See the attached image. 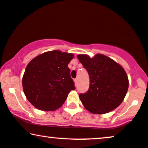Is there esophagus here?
I'll return each mask as SVG.
<instances>
[{"instance_id":"obj_1","label":"esophagus","mask_w":148,"mask_h":148,"mask_svg":"<svg viewBox=\"0 0 148 148\" xmlns=\"http://www.w3.org/2000/svg\"><path fill=\"white\" fill-rule=\"evenodd\" d=\"M74 83H75V85H76L78 84V79L77 78H75V79L74 80Z\"/></svg>"}]
</instances>
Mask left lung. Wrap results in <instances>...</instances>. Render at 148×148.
Listing matches in <instances>:
<instances>
[{"mask_svg": "<svg viewBox=\"0 0 148 148\" xmlns=\"http://www.w3.org/2000/svg\"><path fill=\"white\" fill-rule=\"evenodd\" d=\"M77 57L89 76V88L79 98L91 113L104 114L120 105L128 89V78L124 69L102 54L93 57L78 55Z\"/></svg>", "mask_w": 148, "mask_h": 148, "instance_id": "left-lung-1", "label": "left lung"}]
</instances>
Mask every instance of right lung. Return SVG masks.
<instances>
[{"label":"right lung","instance_id":"obj_1","mask_svg":"<svg viewBox=\"0 0 148 148\" xmlns=\"http://www.w3.org/2000/svg\"><path fill=\"white\" fill-rule=\"evenodd\" d=\"M72 53L52 50L33 59L22 77L27 100L37 109L55 111L63 105L69 93L75 89L68 63Z\"/></svg>","mask_w":148,"mask_h":148}]
</instances>
